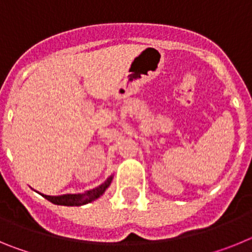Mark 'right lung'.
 I'll return each instance as SVG.
<instances>
[{
  "label": "right lung",
  "instance_id": "1",
  "mask_svg": "<svg viewBox=\"0 0 252 252\" xmlns=\"http://www.w3.org/2000/svg\"><path fill=\"white\" fill-rule=\"evenodd\" d=\"M113 179V175L107 178L103 183L99 184L98 187L91 189V190H87L84 193H77V194H63V195H46L40 193L45 199H48L51 203L58 204V206H83V204H88L91 202L98 199L102 194L107 190V188L111 186Z\"/></svg>",
  "mask_w": 252,
  "mask_h": 252
}]
</instances>
